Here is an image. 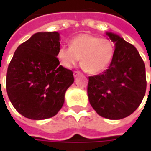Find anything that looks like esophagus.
<instances>
[{"mask_svg":"<svg viewBox=\"0 0 151 151\" xmlns=\"http://www.w3.org/2000/svg\"><path fill=\"white\" fill-rule=\"evenodd\" d=\"M80 74H81V73L79 72V71H74V72H73V76H74V77H78V75H80Z\"/></svg>","mask_w":151,"mask_h":151,"instance_id":"34e87169","label":"esophagus"}]
</instances>
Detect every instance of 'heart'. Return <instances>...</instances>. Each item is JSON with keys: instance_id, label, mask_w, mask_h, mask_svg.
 <instances>
[{"instance_id": "heart-1", "label": "heart", "mask_w": 151, "mask_h": 151, "mask_svg": "<svg viewBox=\"0 0 151 151\" xmlns=\"http://www.w3.org/2000/svg\"><path fill=\"white\" fill-rule=\"evenodd\" d=\"M114 53L115 46L110 40L80 34L71 39L69 47H60L56 58L65 68L72 69L81 57L83 69L91 73H99L108 68Z\"/></svg>"}]
</instances>
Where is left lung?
Returning a JSON list of instances; mask_svg holds the SVG:
<instances>
[{"instance_id":"8db88e82","label":"left lung","mask_w":151,"mask_h":151,"mask_svg":"<svg viewBox=\"0 0 151 151\" xmlns=\"http://www.w3.org/2000/svg\"><path fill=\"white\" fill-rule=\"evenodd\" d=\"M106 35L115 43L108 69L89 77L87 94L97 113L110 120L129 116L139 107L146 90V68L136 47L116 34Z\"/></svg>"}]
</instances>
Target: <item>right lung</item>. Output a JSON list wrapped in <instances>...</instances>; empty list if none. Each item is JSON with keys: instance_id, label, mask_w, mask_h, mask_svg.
Here are the masks:
<instances>
[{"instance_id": "right-lung-1", "label": "right lung", "mask_w": 151, "mask_h": 151, "mask_svg": "<svg viewBox=\"0 0 151 151\" xmlns=\"http://www.w3.org/2000/svg\"><path fill=\"white\" fill-rule=\"evenodd\" d=\"M60 34L38 32L19 45L9 63L6 91L14 108L31 120L54 116L74 82L72 70L56 58Z\"/></svg>"}]
</instances>
